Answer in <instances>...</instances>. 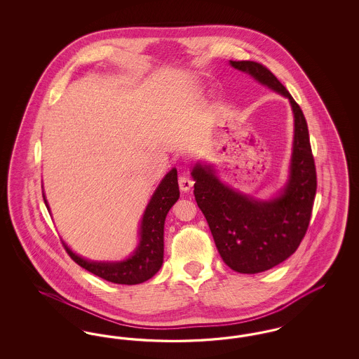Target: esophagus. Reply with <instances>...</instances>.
<instances>
[{"label": "esophagus", "instance_id": "obj_1", "mask_svg": "<svg viewBox=\"0 0 359 359\" xmlns=\"http://www.w3.org/2000/svg\"><path fill=\"white\" fill-rule=\"evenodd\" d=\"M194 186V180L187 176V175H182V176H179V187L182 191H184V192H187L191 189V187Z\"/></svg>", "mask_w": 359, "mask_h": 359}]
</instances>
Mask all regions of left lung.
<instances>
[{"instance_id":"1","label":"left lung","mask_w":359,"mask_h":359,"mask_svg":"<svg viewBox=\"0 0 359 359\" xmlns=\"http://www.w3.org/2000/svg\"><path fill=\"white\" fill-rule=\"evenodd\" d=\"M262 85L287 97L294 117L290 177L271 202H257L222 184L210 167L196 165L194 195L223 262L239 273L265 272L292 256L307 233L316 195V168L306 117L290 91L264 65L230 60Z\"/></svg>"}]
</instances>
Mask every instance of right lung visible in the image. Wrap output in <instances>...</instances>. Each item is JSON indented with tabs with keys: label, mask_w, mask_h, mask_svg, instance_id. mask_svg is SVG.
<instances>
[{
	"label": "right lung",
	"mask_w": 359,
	"mask_h": 359,
	"mask_svg": "<svg viewBox=\"0 0 359 359\" xmlns=\"http://www.w3.org/2000/svg\"><path fill=\"white\" fill-rule=\"evenodd\" d=\"M177 172L173 168L156 189L141 222V241L135 255L122 262H91L76 256L63 243L69 255L79 266L106 281L135 285L154 277L163 264L164 221L172 205L179 199ZM46 205L47 201L44 199Z\"/></svg>",
	"instance_id": "right-lung-1"
}]
</instances>
